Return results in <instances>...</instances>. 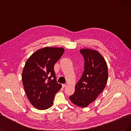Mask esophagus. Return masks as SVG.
Listing matches in <instances>:
<instances>
[{
    "mask_svg": "<svg viewBox=\"0 0 131 131\" xmlns=\"http://www.w3.org/2000/svg\"><path fill=\"white\" fill-rule=\"evenodd\" d=\"M66 86V84H62V88H65Z\"/></svg>",
    "mask_w": 131,
    "mask_h": 131,
    "instance_id": "34e87169",
    "label": "esophagus"
}]
</instances>
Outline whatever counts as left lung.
<instances>
[{
	"label": "left lung",
	"mask_w": 131,
	"mask_h": 131,
	"mask_svg": "<svg viewBox=\"0 0 131 131\" xmlns=\"http://www.w3.org/2000/svg\"><path fill=\"white\" fill-rule=\"evenodd\" d=\"M80 52L84 58V70L69 99L75 105L85 108L104 89L108 78V67L98 51L82 49Z\"/></svg>",
	"instance_id": "1"
}]
</instances>
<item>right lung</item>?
I'll return each instance as SVG.
<instances>
[{
  "instance_id": "obj_1",
  "label": "right lung",
  "mask_w": 131,
  "mask_h": 131,
  "mask_svg": "<svg viewBox=\"0 0 131 131\" xmlns=\"http://www.w3.org/2000/svg\"><path fill=\"white\" fill-rule=\"evenodd\" d=\"M64 49L45 47L37 51L26 62L22 82L27 96L35 108L44 110L53 104L55 94L62 88L57 82L54 65Z\"/></svg>"
}]
</instances>
